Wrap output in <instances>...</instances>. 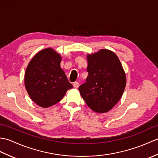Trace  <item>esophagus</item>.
<instances>
[{"instance_id": "1", "label": "esophagus", "mask_w": 158, "mask_h": 158, "mask_svg": "<svg viewBox=\"0 0 158 158\" xmlns=\"http://www.w3.org/2000/svg\"><path fill=\"white\" fill-rule=\"evenodd\" d=\"M73 86L75 88H78L79 86V82H75L73 83Z\"/></svg>"}]
</instances>
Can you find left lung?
Instances as JSON below:
<instances>
[{
  "instance_id": "obj_1",
  "label": "left lung",
  "mask_w": 158,
  "mask_h": 158,
  "mask_svg": "<svg viewBox=\"0 0 158 158\" xmlns=\"http://www.w3.org/2000/svg\"><path fill=\"white\" fill-rule=\"evenodd\" d=\"M88 75L79 86L83 99L90 109L99 113L109 111L122 98L126 76L118 57L109 49L87 55Z\"/></svg>"
}]
</instances>
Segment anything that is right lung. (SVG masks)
<instances>
[{
    "label": "right lung",
    "instance_id": "obj_1",
    "mask_svg": "<svg viewBox=\"0 0 158 158\" xmlns=\"http://www.w3.org/2000/svg\"><path fill=\"white\" fill-rule=\"evenodd\" d=\"M62 57L52 48L39 52L26 70L24 84L33 102L43 108L58 103L73 88L60 67Z\"/></svg>",
    "mask_w": 158,
    "mask_h": 158
}]
</instances>
